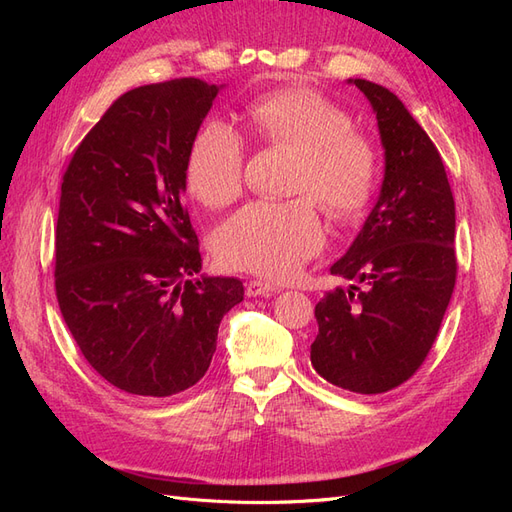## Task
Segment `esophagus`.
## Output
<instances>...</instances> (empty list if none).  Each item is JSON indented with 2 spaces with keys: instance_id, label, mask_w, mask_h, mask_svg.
Segmentation results:
<instances>
[{
  "instance_id": "obj_1",
  "label": "esophagus",
  "mask_w": 512,
  "mask_h": 512,
  "mask_svg": "<svg viewBox=\"0 0 512 512\" xmlns=\"http://www.w3.org/2000/svg\"><path fill=\"white\" fill-rule=\"evenodd\" d=\"M275 292H280V286H275L265 280H252L245 286L247 297H273Z\"/></svg>"
}]
</instances>
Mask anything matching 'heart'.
<instances>
[{"label":"heart","mask_w":512,"mask_h":512,"mask_svg":"<svg viewBox=\"0 0 512 512\" xmlns=\"http://www.w3.org/2000/svg\"><path fill=\"white\" fill-rule=\"evenodd\" d=\"M252 130L269 147L299 151L292 200H256L213 237L222 265L271 280L297 273L324 245L318 205L335 220H354L376 192L378 151L354 130L346 108L312 89H277L247 106ZM245 143L226 121L211 119L192 136L185 183L200 203L220 209L243 190Z\"/></svg>","instance_id":"obj_1"}]
</instances>
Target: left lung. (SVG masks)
Instances as JSON below:
<instances>
[{
	"mask_svg": "<svg viewBox=\"0 0 512 512\" xmlns=\"http://www.w3.org/2000/svg\"><path fill=\"white\" fill-rule=\"evenodd\" d=\"M369 100L384 149L374 209L331 267L348 286L316 305L309 350L318 374L346 391L378 395L421 367L457 275L455 198L436 145L393 91L348 79Z\"/></svg>",
	"mask_w": 512,
	"mask_h": 512,
	"instance_id": "obj_1",
	"label": "left lung"
}]
</instances>
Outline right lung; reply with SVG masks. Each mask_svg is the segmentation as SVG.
<instances>
[{
    "mask_svg": "<svg viewBox=\"0 0 512 512\" xmlns=\"http://www.w3.org/2000/svg\"><path fill=\"white\" fill-rule=\"evenodd\" d=\"M224 85L136 87L76 147L61 183L55 290L87 363L130 395L190 389L211 365L237 277H196L185 156Z\"/></svg>",
    "mask_w": 512,
    "mask_h": 512,
    "instance_id": "add662e5",
    "label": "right lung"
}]
</instances>
